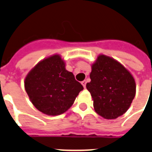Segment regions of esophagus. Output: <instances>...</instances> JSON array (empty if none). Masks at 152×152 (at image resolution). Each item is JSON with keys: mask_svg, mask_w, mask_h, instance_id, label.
<instances>
[{"mask_svg": "<svg viewBox=\"0 0 152 152\" xmlns=\"http://www.w3.org/2000/svg\"><path fill=\"white\" fill-rule=\"evenodd\" d=\"M81 85H83L84 88L86 87V81H85V80H84V81H81Z\"/></svg>", "mask_w": 152, "mask_h": 152, "instance_id": "34e87169", "label": "esophagus"}]
</instances>
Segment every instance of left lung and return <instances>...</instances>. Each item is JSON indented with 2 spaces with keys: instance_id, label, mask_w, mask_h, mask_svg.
<instances>
[{
  "instance_id": "obj_1",
  "label": "left lung",
  "mask_w": 152,
  "mask_h": 152,
  "mask_svg": "<svg viewBox=\"0 0 152 152\" xmlns=\"http://www.w3.org/2000/svg\"><path fill=\"white\" fill-rule=\"evenodd\" d=\"M90 78L86 88L99 116L113 120L128 110L136 94V83L124 65L113 57L100 54L91 64Z\"/></svg>"
}]
</instances>
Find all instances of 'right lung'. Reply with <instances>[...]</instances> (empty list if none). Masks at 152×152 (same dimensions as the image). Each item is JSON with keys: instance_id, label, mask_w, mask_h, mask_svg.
Wrapping results in <instances>:
<instances>
[{"instance_id": "right-lung-1", "label": "right lung", "mask_w": 152, "mask_h": 152, "mask_svg": "<svg viewBox=\"0 0 152 152\" xmlns=\"http://www.w3.org/2000/svg\"><path fill=\"white\" fill-rule=\"evenodd\" d=\"M25 89L33 106L48 116L64 113L73 105L83 86L65 68L61 55L40 61L26 75Z\"/></svg>"}]
</instances>
